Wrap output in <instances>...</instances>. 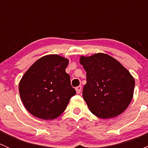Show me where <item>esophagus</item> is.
Listing matches in <instances>:
<instances>
[{
  "mask_svg": "<svg viewBox=\"0 0 148 148\" xmlns=\"http://www.w3.org/2000/svg\"><path fill=\"white\" fill-rule=\"evenodd\" d=\"M76 92H77V94H79L82 91V86H79L77 87H76Z\"/></svg>",
  "mask_w": 148,
  "mask_h": 148,
  "instance_id": "1",
  "label": "esophagus"
}]
</instances>
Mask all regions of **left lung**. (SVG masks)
<instances>
[{
  "mask_svg": "<svg viewBox=\"0 0 148 148\" xmlns=\"http://www.w3.org/2000/svg\"><path fill=\"white\" fill-rule=\"evenodd\" d=\"M79 63L86 72L82 96L91 112L101 119L122 114L133 97L135 79L130 71L104 53L80 56Z\"/></svg>",
  "mask_w": 148,
  "mask_h": 148,
  "instance_id": "8db88e82",
  "label": "left lung"
}]
</instances>
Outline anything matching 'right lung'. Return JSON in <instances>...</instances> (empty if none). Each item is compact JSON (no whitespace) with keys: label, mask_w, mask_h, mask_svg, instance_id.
Segmentation results:
<instances>
[{"label":"right lung","mask_w":148,"mask_h":148,"mask_svg":"<svg viewBox=\"0 0 148 148\" xmlns=\"http://www.w3.org/2000/svg\"><path fill=\"white\" fill-rule=\"evenodd\" d=\"M68 64L66 58L46 55L34 62L21 79V99L34 117L45 120L57 118L76 95L65 71Z\"/></svg>","instance_id":"1"}]
</instances>
